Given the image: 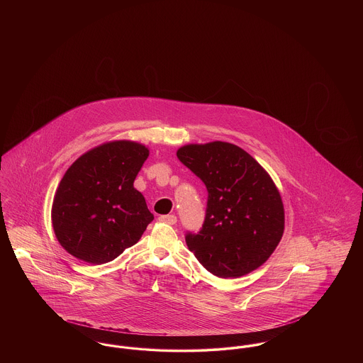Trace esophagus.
<instances>
[{"mask_svg":"<svg viewBox=\"0 0 363 363\" xmlns=\"http://www.w3.org/2000/svg\"><path fill=\"white\" fill-rule=\"evenodd\" d=\"M159 222L167 223V225H175L177 216L175 215H162V216H159Z\"/></svg>","mask_w":363,"mask_h":363,"instance_id":"obj_1","label":"esophagus"}]
</instances>
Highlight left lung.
I'll return each instance as SVG.
<instances>
[{"label": "left lung", "instance_id": "obj_1", "mask_svg": "<svg viewBox=\"0 0 363 363\" xmlns=\"http://www.w3.org/2000/svg\"><path fill=\"white\" fill-rule=\"evenodd\" d=\"M178 159L207 186L206 219L185 240L200 264L219 277L257 269L277 249L284 231V208L269 174L238 145L188 144Z\"/></svg>", "mask_w": 363, "mask_h": 363}]
</instances>
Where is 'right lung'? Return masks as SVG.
<instances>
[{"instance_id": "add662e5", "label": "right lung", "mask_w": 363, "mask_h": 363, "mask_svg": "<svg viewBox=\"0 0 363 363\" xmlns=\"http://www.w3.org/2000/svg\"><path fill=\"white\" fill-rule=\"evenodd\" d=\"M150 151L117 140L89 150L64 174L54 194L52 223L76 259L104 264L138 243L154 215L133 182Z\"/></svg>"}]
</instances>
